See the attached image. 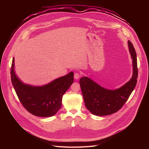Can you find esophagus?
Returning <instances> with one entry per match:
<instances>
[{
    "mask_svg": "<svg viewBox=\"0 0 149 149\" xmlns=\"http://www.w3.org/2000/svg\"><path fill=\"white\" fill-rule=\"evenodd\" d=\"M79 77H80V74H79V73H75V74H74V78H75V79H79Z\"/></svg>",
    "mask_w": 149,
    "mask_h": 149,
    "instance_id": "34e87169",
    "label": "esophagus"
}]
</instances>
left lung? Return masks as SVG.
<instances>
[{
	"mask_svg": "<svg viewBox=\"0 0 149 149\" xmlns=\"http://www.w3.org/2000/svg\"><path fill=\"white\" fill-rule=\"evenodd\" d=\"M128 46L133 62L132 78L121 87L115 90L106 89L91 78L83 77L79 80L85 105L94 115L104 116L118 111L129 98L134 90L138 76L137 56L132 42Z\"/></svg>",
	"mask_w": 149,
	"mask_h": 149,
	"instance_id": "obj_1",
	"label": "left lung"
}]
</instances>
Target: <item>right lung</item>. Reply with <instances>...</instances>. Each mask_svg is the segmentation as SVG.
<instances>
[{
    "instance_id": "obj_1",
    "label": "right lung",
    "mask_w": 149,
    "mask_h": 149,
    "mask_svg": "<svg viewBox=\"0 0 149 149\" xmlns=\"http://www.w3.org/2000/svg\"><path fill=\"white\" fill-rule=\"evenodd\" d=\"M11 81L15 92L24 107L32 114L49 117L56 114L62 106L63 95L74 82V72L56 78L41 86L23 82L15 71V58L11 67Z\"/></svg>"
}]
</instances>
